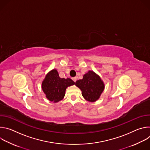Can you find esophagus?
Masks as SVG:
<instances>
[{"instance_id":"34e87169","label":"esophagus","mask_w":150,"mask_h":150,"mask_svg":"<svg viewBox=\"0 0 150 150\" xmlns=\"http://www.w3.org/2000/svg\"><path fill=\"white\" fill-rule=\"evenodd\" d=\"M72 80L75 82L76 81V80H77V78L76 77H74V78H72Z\"/></svg>"}]
</instances>
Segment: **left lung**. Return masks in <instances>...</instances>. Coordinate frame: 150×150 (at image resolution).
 <instances>
[{"mask_svg":"<svg viewBox=\"0 0 150 150\" xmlns=\"http://www.w3.org/2000/svg\"><path fill=\"white\" fill-rule=\"evenodd\" d=\"M75 85L81 90L83 97L89 102L98 100L105 88L100 76L93 71H88L82 79L76 81Z\"/></svg>","mask_w":150,"mask_h":150,"instance_id":"left-lung-1","label":"left lung"}]
</instances>
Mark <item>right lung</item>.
<instances>
[{
  "label": "right lung",
  "mask_w": 150,
  "mask_h": 150,
  "mask_svg": "<svg viewBox=\"0 0 150 150\" xmlns=\"http://www.w3.org/2000/svg\"><path fill=\"white\" fill-rule=\"evenodd\" d=\"M75 82L70 78H61L57 69H53L49 71L42 81L41 88L50 101L57 103L63 99L66 89Z\"/></svg>",
  "instance_id": "add662e5"
}]
</instances>
